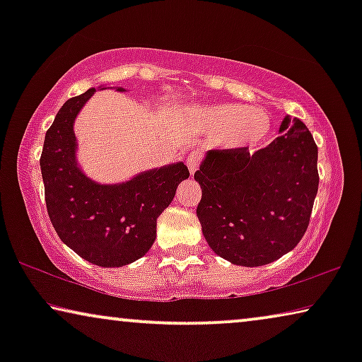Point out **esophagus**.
Masks as SVG:
<instances>
[{"label": "esophagus", "instance_id": "1", "mask_svg": "<svg viewBox=\"0 0 362 362\" xmlns=\"http://www.w3.org/2000/svg\"><path fill=\"white\" fill-rule=\"evenodd\" d=\"M199 161H201L199 153H191V155L186 158V165H187V170H189V175L191 176L196 173L197 166H199Z\"/></svg>", "mask_w": 362, "mask_h": 362}]
</instances>
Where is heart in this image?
Here are the masks:
<instances>
[{"instance_id": "b5f03b06", "label": "heart", "mask_w": 362, "mask_h": 362, "mask_svg": "<svg viewBox=\"0 0 362 362\" xmlns=\"http://www.w3.org/2000/svg\"><path fill=\"white\" fill-rule=\"evenodd\" d=\"M196 122L207 132H214L217 143L227 150L254 148L270 133V118L265 112L239 103H217L191 110Z\"/></svg>"}]
</instances>
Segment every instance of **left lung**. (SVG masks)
<instances>
[{
  "instance_id": "8db88e82",
  "label": "left lung",
  "mask_w": 362,
  "mask_h": 362,
  "mask_svg": "<svg viewBox=\"0 0 362 362\" xmlns=\"http://www.w3.org/2000/svg\"><path fill=\"white\" fill-rule=\"evenodd\" d=\"M267 148L207 151L194 180L197 219L207 244L234 265L260 267L293 250L318 192V146L306 125L286 115Z\"/></svg>"
}]
</instances>
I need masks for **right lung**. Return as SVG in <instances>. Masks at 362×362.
I'll return each instance as SVG.
<instances>
[{
    "instance_id": "1",
    "label": "right lung",
    "mask_w": 362,
    "mask_h": 362,
    "mask_svg": "<svg viewBox=\"0 0 362 362\" xmlns=\"http://www.w3.org/2000/svg\"><path fill=\"white\" fill-rule=\"evenodd\" d=\"M105 88L128 92L123 87H92L61 107L44 138L41 173L49 219L64 244L93 265L123 267L150 250L156 219L189 171L176 161L112 185L88 177L77 158L74 123L93 93Z\"/></svg>"
}]
</instances>
